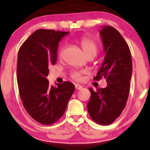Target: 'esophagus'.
Listing matches in <instances>:
<instances>
[{
	"label": "esophagus",
	"mask_w": 150,
	"mask_h": 150,
	"mask_svg": "<svg viewBox=\"0 0 150 150\" xmlns=\"http://www.w3.org/2000/svg\"><path fill=\"white\" fill-rule=\"evenodd\" d=\"M75 89L80 90V89H82V86H81L80 85H78V84H77V85H75Z\"/></svg>",
	"instance_id": "obj_1"
}]
</instances>
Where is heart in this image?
<instances>
[{
	"instance_id": "b5f03b06",
	"label": "heart",
	"mask_w": 150,
	"mask_h": 150,
	"mask_svg": "<svg viewBox=\"0 0 150 150\" xmlns=\"http://www.w3.org/2000/svg\"><path fill=\"white\" fill-rule=\"evenodd\" d=\"M79 44L87 57L95 56L97 55L98 50L97 45L92 39L87 37H82L79 39ZM60 54H61V52L60 53ZM70 75L72 78L79 80L81 77V73L79 71H74L72 72Z\"/></svg>"
}]
</instances>
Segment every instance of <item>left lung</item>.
Listing matches in <instances>:
<instances>
[{"instance_id":"obj_1","label":"left lung","mask_w":150,"mask_h":150,"mask_svg":"<svg viewBox=\"0 0 150 150\" xmlns=\"http://www.w3.org/2000/svg\"><path fill=\"white\" fill-rule=\"evenodd\" d=\"M99 33L105 56L94 80L104 77L107 86L95 92L89 89L91 97L87 110L95 123L106 125L112 123L124 109L130 90L132 65L128 45L116 29L103 26Z\"/></svg>"}]
</instances>
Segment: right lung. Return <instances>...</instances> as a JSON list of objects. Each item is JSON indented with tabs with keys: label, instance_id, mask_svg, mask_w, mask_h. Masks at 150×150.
Returning a JSON list of instances; mask_svg holds the SVG:
<instances>
[{
	"label": "right lung",
	"instance_id": "obj_1",
	"mask_svg": "<svg viewBox=\"0 0 150 150\" xmlns=\"http://www.w3.org/2000/svg\"><path fill=\"white\" fill-rule=\"evenodd\" d=\"M69 32L38 30L22 44L18 52L17 78L22 104L39 123L51 125L61 118L75 90L70 82L50 86L49 66L57 60L59 42Z\"/></svg>",
	"mask_w": 150,
	"mask_h": 150
}]
</instances>
